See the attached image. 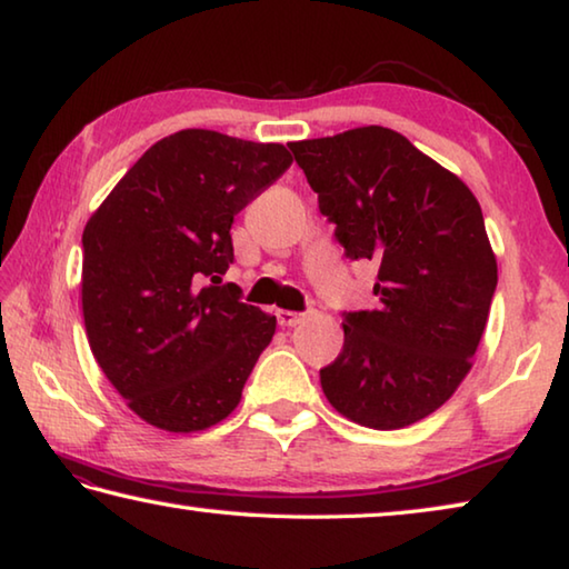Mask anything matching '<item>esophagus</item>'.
Here are the masks:
<instances>
[{
  "label": "esophagus",
  "instance_id": "obj_1",
  "mask_svg": "<svg viewBox=\"0 0 569 569\" xmlns=\"http://www.w3.org/2000/svg\"><path fill=\"white\" fill-rule=\"evenodd\" d=\"M276 319L283 326V329H291V326H298L301 321H306V313H296V311H286V308H278Z\"/></svg>",
  "mask_w": 569,
  "mask_h": 569
}]
</instances>
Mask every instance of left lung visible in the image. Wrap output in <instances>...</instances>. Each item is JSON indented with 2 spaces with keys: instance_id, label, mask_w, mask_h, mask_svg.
Segmentation results:
<instances>
[{
  "instance_id": "left-lung-1",
  "label": "left lung",
  "mask_w": 569,
  "mask_h": 569,
  "mask_svg": "<svg viewBox=\"0 0 569 569\" xmlns=\"http://www.w3.org/2000/svg\"><path fill=\"white\" fill-rule=\"evenodd\" d=\"M288 148L346 256L379 266V308L346 313L326 399L369 429L421 421L469 373L497 288L475 192L381 124Z\"/></svg>"
}]
</instances>
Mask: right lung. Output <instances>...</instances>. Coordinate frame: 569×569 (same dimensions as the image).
I'll return each mask as SVG.
<instances>
[{
	"instance_id": "right-lung-1",
	"label": "right lung",
	"mask_w": 569,
	"mask_h": 569,
	"mask_svg": "<svg viewBox=\"0 0 569 569\" xmlns=\"http://www.w3.org/2000/svg\"><path fill=\"white\" fill-rule=\"evenodd\" d=\"M278 142L216 130L158 140L82 233V316L94 361L142 421L210 429L238 407L276 316L223 283L230 226L291 168Z\"/></svg>"
}]
</instances>
